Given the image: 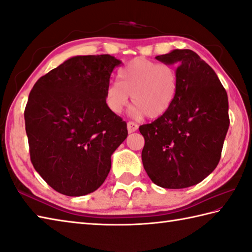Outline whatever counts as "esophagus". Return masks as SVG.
I'll list each match as a JSON object with an SVG mask.
<instances>
[{
    "label": "esophagus",
    "instance_id": "esophagus-1",
    "mask_svg": "<svg viewBox=\"0 0 252 252\" xmlns=\"http://www.w3.org/2000/svg\"><path fill=\"white\" fill-rule=\"evenodd\" d=\"M137 129H139V126H137L136 123L132 122V121H129V122H127V131H129V133L135 132Z\"/></svg>",
    "mask_w": 252,
    "mask_h": 252
}]
</instances>
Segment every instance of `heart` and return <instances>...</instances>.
Instances as JSON below:
<instances>
[{
    "mask_svg": "<svg viewBox=\"0 0 252 252\" xmlns=\"http://www.w3.org/2000/svg\"><path fill=\"white\" fill-rule=\"evenodd\" d=\"M119 82H110L105 91L109 110L119 115L129 105L133 115L157 119L168 111L178 92V74L174 66L145 58H135L119 71Z\"/></svg>",
    "mask_w": 252,
    "mask_h": 252,
    "instance_id": "b5f03b06",
    "label": "heart"
}]
</instances>
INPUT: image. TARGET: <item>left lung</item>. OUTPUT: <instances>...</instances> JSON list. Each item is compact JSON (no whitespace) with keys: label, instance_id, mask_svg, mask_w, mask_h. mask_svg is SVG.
I'll return each instance as SVG.
<instances>
[{"label":"left lung","instance_id":"1","mask_svg":"<svg viewBox=\"0 0 252 252\" xmlns=\"http://www.w3.org/2000/svg\"><path fill=\"white\" fill-rule=\"evenodd\" d=\"M156 59L176 64L178 92L164 116L140 126L145 140L143 166L161 188H188L219 165L229 126L227 93L194 51L175 49Z\"/></svg>","mask_w":252,"mask_h":252}]
</instances>
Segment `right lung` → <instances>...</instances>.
Returning <instances> with one entry per match:
<instances>
[{
    "label": "right lung",
    "instance_id": "right-lung-1",
    "mask_svg": "<svg viewBox=\"0 0 252 252\" xmlns=\"http://www.w3.org/2000/svg\"><path fill=\"white\" fill-rule=\"evenodd\" d=\"M121 63L110 54L76 56L34 84L25 108L31 160L60 193L97 190L111 168V155L126 139V123L109 110L105 91Z\"/></svg>",
    "mask_w": 252,
    "mask_h": 252
}]
</instances>
